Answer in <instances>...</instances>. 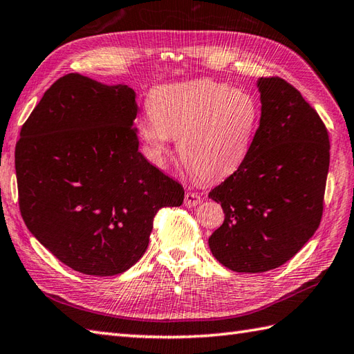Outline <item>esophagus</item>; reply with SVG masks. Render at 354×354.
<instances>
[{"mask_svg":"<svg viewBox=\"0 0 354 354\" xmlns=\"http://www.w3.org/2000/svg\"><path fill=\"white\" fill-rule=\"evenodd\" d=\"M201 201H202V198L199 196L198 193H192V192L185 193V199H184L185 207H189V208L196 207L198 204H201Z\"/></svg>","mask_w":354,"mask_h":354,"instance_id":"obj_1","label":"esophagus"}]
</instances>
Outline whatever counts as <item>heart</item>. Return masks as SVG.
<instances>
[{"label": "heart", "instance_id": "b5f03b06", "mask_svg": "<svg viewBox=\"0 0 354 354\" xmlns=\"http://www.w3.org/2000/svg\"><path fill=\"white\" fill-rule=\"evenodd\" d=\"M147 109L137 131L152 160L162 162L170 140H178L179 158L207 183L232 175L245 162L261 115L252 93L214 80L158 86Z\"/></svg>", "mask_w": 354, "mask_h": 354}]
</instances>
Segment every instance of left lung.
Here are the masks:
<instances>
[{"label": "left lung", "mask_w": 354, "mask_h": 354, "mask_svg": "<svg viewBox=\"0 0 354 354\" xmlns=\"http://www.w3.org/2000/svg\"><path fill=\"white\" fill-rule=\"evenodd\" d=\"M260 126L245 162L209 192L223 223L209 250L234 272H266L290 260L318 230L330 164L328 132L297 88L257 80Z\"/></svg>", "instance_id": "left-lung-1"}]
</instances>
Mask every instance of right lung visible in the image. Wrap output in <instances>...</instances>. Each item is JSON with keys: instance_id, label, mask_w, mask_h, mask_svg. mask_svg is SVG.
<instances>
[{"instance_id": "1", "label": "right lung", "mask_w": 354, "mask_h": 354, "mask_svg": "<svg viewBox=\"0 0 354 354\" xmlns=\"http://www.w3.org/2000/svg\"><path fill=\"white\" fill-rule=\"evenodd\" d=\"M127 85L77 73L56 80L15 149L19 209L30 232L77 272L122 274L146 252L153 217L184 189L138 150Z\"/></svg>"}]
</instances>
